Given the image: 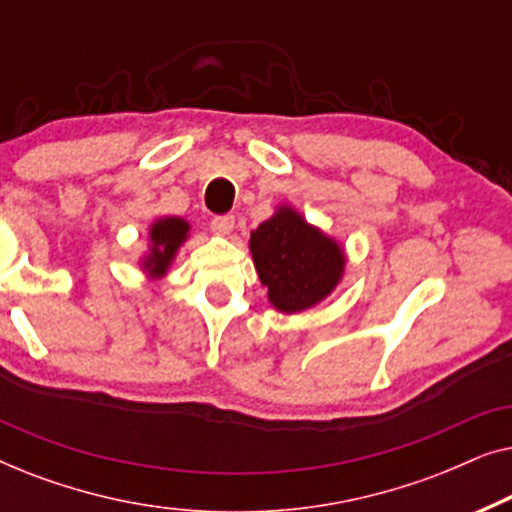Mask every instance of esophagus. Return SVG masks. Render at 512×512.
<instances>
[{
  "instance_id": "esophagus-1",
  "label": "esophagus",
  "mask_w": 512,
  "mask_h": 512,
  "mask_svg": "<svg viewBox=\"0 0 512 512\" xmlns=\"http://www.w3.org/2000/svg\"><path fill=\"white\" fill-rule=\"evenodd\" d=\"M233 228H235V216L233 214L214 216V219H212V230L216 235L226 237V235L233 233Z\"/></svg>"
}]
</instances>
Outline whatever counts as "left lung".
<instances>
[{"label":"left lung","instance_id":"8db88e82","mask_svg":"<svg viewBox=\"0 0 512 512\" xmlns=\"http://www.w3.org/2000/svg\"><path fill=\"white\" fill-rule=\"evenodd\" d=\"M249 251L270 305L282 314L324 303L347 268L345 247L293 205H277L268 221L251 230Z\"/></svg>","mask_w":512,"mask_h":512}]
</instances>
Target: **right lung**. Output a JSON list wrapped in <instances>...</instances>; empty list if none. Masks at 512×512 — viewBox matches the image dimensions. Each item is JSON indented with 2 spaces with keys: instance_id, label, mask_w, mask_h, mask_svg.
I'll return each mask as SVG.
<instances>
[{
  "instance_id": "add662e5",
  "label": "right lung",
  "mask_w": 512,
  "mask_h": 512,
  "mask_svg": "<svg viewBox=\"0 0 512 512\" xmlns=\"http://www.w3.org/2000/svg\"><path fill=\"white\" fill-rule=\"evenodd\" d=\"M188 237H191V223L181 219V216H158V219H153L149 233H146L149 247L139 256V270L144 272L146 279H151V282L153 279H163Z\"/></svg>"
}]
</instances>
